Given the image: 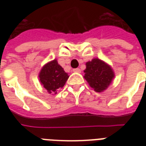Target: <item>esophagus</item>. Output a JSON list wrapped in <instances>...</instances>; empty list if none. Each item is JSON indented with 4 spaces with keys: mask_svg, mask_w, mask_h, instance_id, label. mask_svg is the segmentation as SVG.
I'll return each instance as SVG.
<instances>
[{
    "mask_svg": "<svg viewBox=\"0 0 146 146\" xmlns=\"http://www.w3.org/2000/svg\"><path fill=\"white\" fill-rule=\"evenodd\" d=\"M73 72H75V73H80V72H81V70H80V68H75V69H73Z\"/></svg>",
    "mask_w": 146,
    "mask_h": 146,
    "instance_id": "esophagus-1",
    "label": "esophagus"
}]
</instances>
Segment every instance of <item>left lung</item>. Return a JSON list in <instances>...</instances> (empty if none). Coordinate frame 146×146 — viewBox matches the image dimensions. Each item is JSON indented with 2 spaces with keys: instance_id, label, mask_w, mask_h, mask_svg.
I'll return each mask as SVG.
<instances>
[{
  "instance_id": "left-lung-1",
  "label": "left lung",
  "mask_w": 146,
  "mask_h": 146,
  "mask_svg": "<svg viewBox=\"0 0 146 146\" xmlns=\"http://www.w3.org/2000/svg\"><path fill=\"white\" fill-rule=\"evenodd\" d=\"M84 73V78L89 82V86L98 92L105 90L114 77L112 69L97 58L87 62Z\"/></svg>"
}]
</instances>
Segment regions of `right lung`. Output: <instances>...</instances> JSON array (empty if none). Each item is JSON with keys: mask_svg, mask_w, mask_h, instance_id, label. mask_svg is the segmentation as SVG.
<instances>
[{"mask_svg": "<svg viewBox=\"0 0 146 146\" xmlns=\"http://www.w3.org/2000/svg\"><path fill=\"white\" fill-rule=\"evenodd\" d=\"M39 78L40 82L49 93H57V89L64 87L69 76L57 60H54L42 67Z\"/></svg>", "mask_w": 146, "mask_h": 146, "instance_id": "obj_1", "label": "right lung"}]
</instances>
